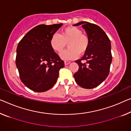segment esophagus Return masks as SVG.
Listing matches in <instances>:
<instances>
[{
	"mask_svg": "<svg viewBox=\"0 0 131 131\" xmlns=\"http://www.w3.org/2000/svg\"><path fill=\"white\" fill-rule=\"evenodd\" d=\"M70 63H71V62L69 61H64V64H65L66 66H67V65H68V64H70Z\"/></svg>",
	"mask_w": 131,
	"mask_h": 131,
	"instance_id": "obj_1",
	"label": "esophagus"
}]
</instances>
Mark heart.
<instances>
[{"label":"heart","instance_id":"b5f03b06","mask_svg":"<svg viewBox=\"0 0 131 131\" xmlns=\"http://www.w3.org/2000/svg\"><path fill=\"white\" fill-rule=\"evenodd\" d=\"M68 43L69 49L60 54V58L64 60H75L79 56L85 54L89 47L90 40L80 29L70 26L64 29L60 35L54 34L50 41L52 49L59 53L65 49Z\"/></svg>","mask_w":131,"mask_h":131}]
</instances>
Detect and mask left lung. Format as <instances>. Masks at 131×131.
Instances as JSON below:
<instances>
[{
  "mask_svg": "<svg viewBox=\"0 0 131 131\" xmlns=\"http://www.w3.org/2000/svg\"><path fill=\"white\" fill-rule=\"evenodd\" d=\"M82 25L90 40L87 51L81 59L75 61L79 68L74 74L80 86L91 89L101 84L110 72L112 62L111 45L106 33L99 26L86 21H80L74 26ZM82 61H85L83 63Z\"/></svg>",
  "mask_w": 131,
  "mask_h": 131,
  "instance_id": "1",
  "label": "left lung"
}]
</instances>
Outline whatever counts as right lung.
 <instances>
[{
    "instance_id": "right-lung-1",
    "label": "right lung",
    "mask_w": 131,
    "mask_h": 131,
    "mask_svg": "<svg viewBox=\"0 0 131 131\" xmlns=\"http://www.w3.org/2000/svg\"><path fill=\"white\" fill-rule=\"evenodd\" d=\"M63 24L40 25L22 38L16 50V65L21 82L35 92H45L54 85L63 60L52 49L51 36Z\"/></svg>"
}]
</instances>
